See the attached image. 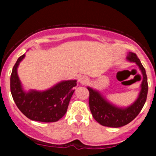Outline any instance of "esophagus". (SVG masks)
Returning <instances> with one entry per match:
<instances>
[{
    "label": "esophagus",
    "mask_w": 156,
    "mask_h": 156,
    "mask_svg": "<svg viewBox=\"0 0 156 156\" xmlns=\"http://www.w3.org/2000/svg\"><path fill=\"white\" fill-rule=\"evenodd\" d=\"M87 78L86 76H81L78 78V81L81 83V84H85L87 82Z\"/></svg>",
    "instance_id": "1"
}]
</instances>
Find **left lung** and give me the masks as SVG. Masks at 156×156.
<instances>
[{"instance_id":"8db88e82","label":"left lung","mask_w":156,"mask_h":156,"mask_svg":"<svg viewBox=\"0 0 156 156\" xmlns=\"http://www.w3.org/2000/svg\"><path fill=\"white\" fill-rule=\"evenodd\" d=\"M127 60L135 62L143 75L140 91L137 99L127 107H119L108 101L100 91L87 87L89 90V106L94 119L103 126L119 127L133 121L140 112L146 103L148 94V82L146 70L135 53L129 52Z\"/></svg>"}]
</instances>
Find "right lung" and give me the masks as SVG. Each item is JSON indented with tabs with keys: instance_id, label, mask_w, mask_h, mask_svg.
Listing matches in <instances>:
<instances>
[{
	"instance_id": "right-lung-1",
	"label": "right lung",
	"mask_w": 156,
	"mask_h": 156,
	"mask_svg": "<svg viewBox=\"0 0 156 156\" xmlns=\"http://www.w3.org/2000/svg\"><path fill=\"white\" fill-rule=\"evenodd\" d=\"M17 59L10 76V91L19 109L28 119L41 122H54L64 116L73 94L76 80L62 81L46 90L23 89L17 73L19 65L25 58Z\"/></svg>"
}]
</instances>
